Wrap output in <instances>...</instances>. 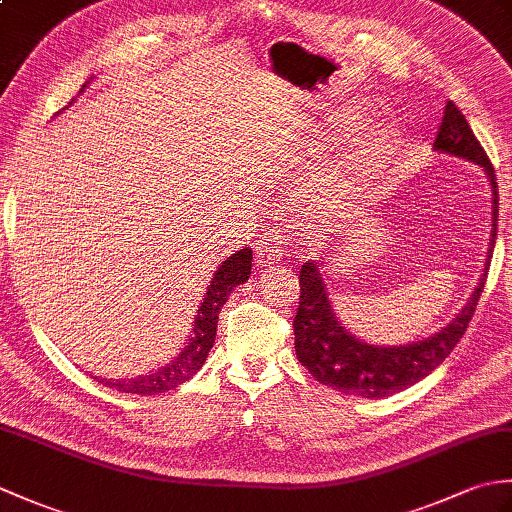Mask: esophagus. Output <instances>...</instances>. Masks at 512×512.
<instances>
[{
  "label": "esophagus",
  "mask_w": 512,
  "mask_h": 512,
  "mask_svg": "<svg viewBox=\"0 0 512 512\" xmlns=\"http://www.w3.org/2000/svg\"><path fill=\"white\" fill-rule=\"evenodd\" d=\"M286 255V239L279 231H268L257 244V266H275Z\"/></svg>",
  "instance_id": "esophagus-1"
}]
</instances>
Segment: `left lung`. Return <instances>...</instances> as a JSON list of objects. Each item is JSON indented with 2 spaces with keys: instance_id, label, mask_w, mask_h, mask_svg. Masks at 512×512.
<instances>
[{
  "instance_id": "8db88e82",
  "label": "left lung",
  "mask_w": 512,
  "mask_h": 512,
  "mask_svg": "<svg viewBox=\"0 0 512 512\" xmlns=\"http://www.w3.org/2000/svg\"><path fill=\"white\" fill-rule=\"evenodd\" d=\"M433 147L438 151H447V154L477 162V165L484 167L488 178H491L493 237L491 244H488V255L480 284L473 290V295L464 306V310L436 336L411 345L376 347L354 339V336L336 321L328 301V292H325V284L321 279V270L312 262L303 264L299 270V308L295 314V321H292V328H295L297 358L319 383L339 389L343 394L383 398L389 394H396L400 389H407L424 376H429L462 339L466 325H469L475 312L477 301H480V295L484 292L488 266H491L493 246L497 237L499 215V191L495 169L491 165V160H488L484 147L480 145V140L475 138L471 125L466 123L460 107L453 101H447V107H444V116Z\"/></svg>"
}]
</instances>
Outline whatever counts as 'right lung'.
I'll list each match as a JSON object with an SVG mask.
<instances>
[{
    "label": "right lung",
    "instance_id": "obj_1",
    "mask_svg": "<svg viewBox=\"0 0 512 512\" xmlns=\"http://www.w3.org/2000/svg\"><path fill=\"white\" fill-rule=\"evenodd\" d=\"M250 262H253V250L242 248L231 255L226 262L215 270V277L211 279V286L206 288V295L202 299V306L195 314L193 321V336L189 343L184 345V350L173 358L167 367H160L158 372L149 376L127 378V380H107L103 378L101 383L112 387L123 394H140V396H154L165 394V391L176 389L184 380H189L193 374H198V369L204 365L209 350L215 343V330H217V317L226 303L228 295L233 288L250 277Z\"/></svg>",
    "mask_w": 512,
    "mask_h": 512
}]
</instances>
